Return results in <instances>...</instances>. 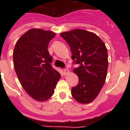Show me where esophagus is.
<instances>
[{"mask_svg": "<svg viewBox=\"0 0 130 130\" xmlns=\"http://www.w3.org/2000/svg\"><path fill=\"white\" fill-rule=\"evenodd\" d=\"M63 73H64V74H68L69 73V70L68 69H64L63 70Z\"/></svg>", "mask_w": 130, "mask_h": 130, "instance_id": "obj_1", "label": "esophagus"}]
</instances>
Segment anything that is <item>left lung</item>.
<instances>
[{
    "instance_id": "8db88e82",
    "label": "left lung",
    "mask_w": 130,
    "mask_h": 130,
    "mask_svg": "<svg viewBox=\"0 0 130 130\" xmlns=\"http://www.w3.org/2000/svg\"><path fill=\"white\" fill-rule=\"evenodd\" d=\"M72 51V59L79 64L73 72L79 77V84L71 90L79 103L93 102L105 82L108 69V52L104 43L93 32L74 29L60 33Z\"/></svg>"
}]
</instances>
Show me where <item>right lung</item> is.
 <instances>
[{
	"mask_svg": "<svg viewBox=\"0 0 130 130\" xmlns=\"http://www.w3.org/2000/svg\"><path fill=\"white\" fill-rule=\"evenodd\" d=\"M56 35L52 31L32 28L16 43L14 68L25 91L34 100L44 102L54 95L60 74L51 66L48 43Z\"/></svg>",
	"mask_w": 130,
	"mask_h": 130,
	"instance_id": "right-lung-1",
	"label": "right lung"
}]
</instances>
